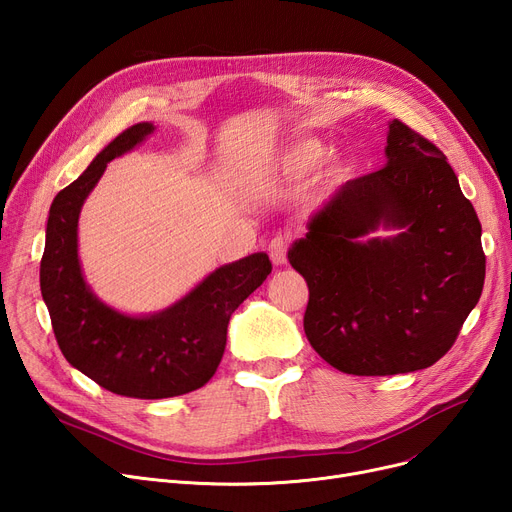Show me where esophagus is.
<instances>
[{
  "mask_svg": "<svg viewBox=\"0 0 512 512\" xmlns=\"http://www.w3.org/2000/svg\"><path fill=\"white\" fill-rule=\"evenodd\" d=\"M267 253H270V259L274 265H284L286 253H288V238L286 236L272 238L270 245H267Z\"/></svg>",
  "mask_w": 512,
  "mask_h": 512,
  "instance_id": "obj_1",
  "label": "esophagus"
}]
</instances>
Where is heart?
<instances>
[{
    "label": "heart",
    "instance_id": "obj_1",
    "mask_svg": "<svg viewBox=\"0 0 512 512\" xmlns=\"http://www.w3.org/2000/svg\"><path fill=\"white\" fill-rule=\"evenodd\" d=\"M324 153H326V147L321 141L301 139L286 149L282 157V170L290 176H307L315 170ZM319 176L321 180H326L330 184L340 182L348 176V164L342 157H336V155L328 157L319 170Z\"/></svg>",
    "mask_w": 512,
    "mask_h": 512
}]
</instances>
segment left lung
Wrapping results in <instances>:
<instances>
[{"label": "left lung", "instance_id": "obj_1", "mask_svg": "<svg viewBox=\"0 0 512 512\" xmlns=\"http://www.w3.org/2000/svg\"><path fill=\"white\" fill-rule=\"evenodd\" d=\"M380 227L398 229L369 239ZM292 242L309 286L305 334L342 373L394 375L442 359L477 305L481 224L446 155L400 120L386 166L348 180Z\"/></svg>", "mask_w": 512, "mask_h": 512}]
</instances>
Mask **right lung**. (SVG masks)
I'll return each instance as SVG.
<instances>
[{
    "instance_id": "1",
    "label": "right lung",
    "mask_w": 512,
    "mask_h": 512,
    "mask_svg": "<svg viewBox=\"0 0 512 512\" xmlns=\"http://www.w3.org/2000/svg\"><path fill=\"white\" fill-rule=\"evenodd\" d=\"M151 122L126 128L51 203L41 259V294L66 361L101 388L157 400L205 386L218 369L228 321L272 274L270 257L253 253L211 272L168 309L126 315L99 301L78 259V215L107 164L141 145Z\"/></svg>"
}]
</instances>
